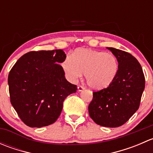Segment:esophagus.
Here are the masks:
<instances>
[{
    "label": "esophagus",
    "instance_id": "obj_1",
    "mask_svg": "<svg viewBox=\"0 0 153 153\" xmlns=\"http://www.w3.org/2000/svg\"><path fill=\"white\" fill-rule=\"evenodd\" d=\"M84 89H85V88L84 87V86H78V90L79 91V92H81V91H83V90H84Z\"/></svg>",
    "mask_w": 153,
    "mask_h": 153
}]
</instances>
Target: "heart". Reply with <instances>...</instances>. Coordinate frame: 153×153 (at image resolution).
Returning a JSON list of instances; mask_svg holds the SVG:
<instances>
[{
  "label": "heart",
  "mask_w": 153,
  "mask_h": 153,
  "mask_svg": "<svg viewBox=\"0 0 153 153\" xmlns=\"http://www.w3.org/2000/svg\"><path fill=\"white\" fill-rule=\"evenodd\" d=\"M62 67L69 80L74 81L84 73L87 85L94 89L107 88L116 78L118 62L112 53L79 48L71 53Z\"/></svg>",
  "instance_id": "heart-1"
}]
</instances>
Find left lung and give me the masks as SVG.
Segmentation results:
<instances>
[{
    "instance_id": "left-lung-1",
    "label": "left lung",
    "mask_w": 153,
    "mask_h": 153,
    "mask_svg": "<svg viewBox=\"0 0 153 153\" xmlns=\"http://www.w3.org/2000/svg\"><path fill=\"white\" fill-rule=\"evenodd\" d=\"M106 49L118 60V74L110 86L93 92L88 109L89 116L97 124L118 127L139 108L145 78L141 64L131 54L112 47Z\"/></svg>"
}]
</instances>
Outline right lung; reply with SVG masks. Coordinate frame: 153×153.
Returning <instances> with one entry per match:
<instances>
[{
    "instance_id": "obj_1",
    "label": "right lung",
    "mask_w": 153,
    "mask_h": 153,
    "mask_svg": "<svg viewBox=\"0 0 153 153\" xmlns=\"http://www.w3.org/2000/svg\"><path fill=\"white\" fill-rule=\"evenodd\" d=\"M66 57L63 49L29 52L10 70L11 104L27 126L40 128L55 123L65 98L76 92L77 86L67 81L59 64Z\"/></svg>"
}]
</instances>
